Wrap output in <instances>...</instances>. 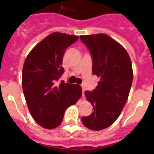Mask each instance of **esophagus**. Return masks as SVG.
I'll list each match as a JSON object with an SVG mask.
<instances>
[{"instance_id": "34e87169", "label": "esophagus", "mask_w": 154, "mask_h": 154, "mask_svg": "<svg viewBox=\"0 0 154 154\" xmlns=\"http://www.w3.org/2000/svg\"><path fill=\"white\" fill-rule=\"evenodd\" d=\"M82 96H84V93H85V88L83 86V85H82Z\"/></svg>"}]
</instances>
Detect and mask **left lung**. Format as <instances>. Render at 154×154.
Here are the masks:
<instances>
[{"instance_id":"obj_1","label":"left lung","mask_w":154,"mask_h":154,"mask_svg":"<svg viewBox=\"0 0 154 154\" xmlns=\"http://www.w3.org/2000/svg\"><path fill=\"white\" fill-rule=\"evenodd\" d=\"M80 39L92 55V73L100 78L96 89L85 92L94 111L82 116V122L90 130H102L117 119L127 101L133 78L132 62L124 48L107 35H81Z\"/></svg>"}]
</instances>
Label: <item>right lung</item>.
<instances>
[{"instance_id": "1", "label": "right lung", "mask_w": 154, "mask_h": 154, "mask_svg": "<svg viewBox=\"0 0 154 154\" xmlns=\"http://www.w3.org/2000/svg\"><path fill=\"white\" fill-rule=\"evenodd\" d=\"M79 37L60 32L47 36L30 51L22 70V88L28 109L38 124L54 129L62 123L65 111L82 96L79 85L57 83L64 72L62 59Z\"/></svg>"}]
</instances>
